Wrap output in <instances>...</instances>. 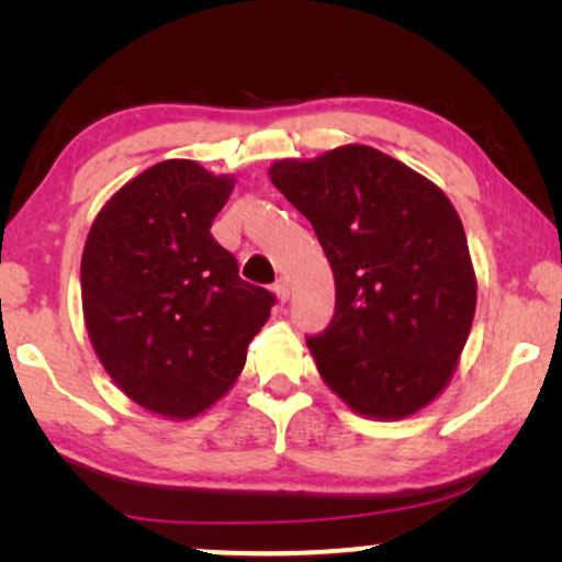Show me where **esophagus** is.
Masks as SVG:
<instances>
[{"label":"esophagus","instance_id":"esophagus-1","mask_svg":"<svg viewBox=\"0 0 562 562\" xmlns=\"http://www.w3.org/2000/svg\"><path fill=\"white\" fill-rule=\"evenodd\" d=\"M273 291H276V296L281 299V302H286L289 294H291V289H289V281H286V279H279V281L273 283Z\"/></svg>","mask_w":562,"mask_h":562}]
</instances>
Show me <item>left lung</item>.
<instances>
[{
    "label": "left lung",
    "mask_w": 562,
    "mask_h": 562,
    "mask_svg": "<svg viewBox=\"0 0 562 562\" xmlns=\"http://www.w3.org/2000/svg\"><path fill=\"white\" fill-rule=\"evenodd\" d=\"M271 181L335 273V314L306 337L319 375L368 417L419 412L450 381L475 312L456 206L425 176L368 145L279 160Z\"/></svg>",
    "instance_id": "8db88e82"
}]
</instances>
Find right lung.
Here are the masks:
<instances>
[{"mask_svg": "<svg viewBox=\"0 0 562 562\" xmlns=\"http://www.w3.org/2000/svg\"><path fill=\"white\" fill-rule=\"evenodd\" d=\"M233 187L194 160H164L104 204L83 248L97 356L133 402L166 417H194L233 386L276 304L210 233Z\"/></svg>", "mask_w": 562, "mask_h": 562, "instance_id": "obj_1", "label": "right lung"}]
</instances>
